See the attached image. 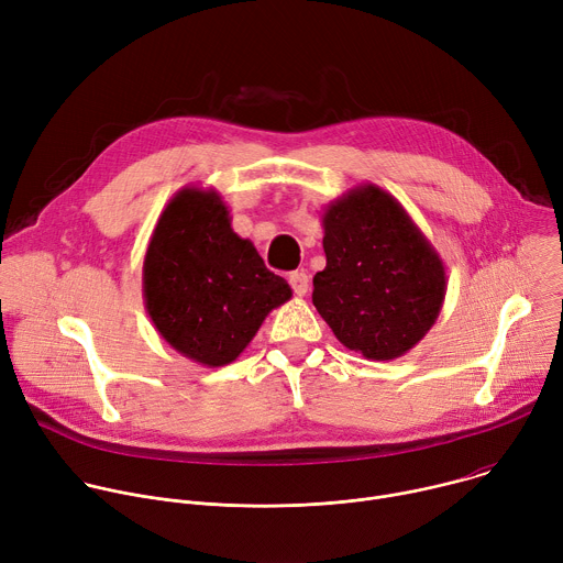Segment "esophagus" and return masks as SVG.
Returning a JSON list of instances; mask_svg holds the SVG:
<instances>
[{"mask_svg":"<svg viewBox=\"0 0 563 563\" xmlns=\"http://www.w3.org/2000/svg\"><path fill=\"white\" fill-rule=\"evenodd\" d=\"M289 285L296 296H305L309 289V276L305 272H291L289 274Z\"/></svg>","mask_w":563,"mask_h":563,"instance_id":"34e87169","label":"esophagus"}]
</instances>
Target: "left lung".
<instances>
[{
  "mask_svg": "<svg viewBox=\"0 0 563 563\" xmlns=\"http://www.w3.org/2000/svg\"><path fill=\"white\" fill-rule=\"evenodd\" d=\"M323 229L328 265L313 276V307L347 350L404 356L441 313V256L404 205L369 183L330 202Z\"/></svg>",
  "mask_w": 563,
  "mask_h": 563,
  "instance_id": "left-lung-1",
  "label": "left lung"
}]
</instances>
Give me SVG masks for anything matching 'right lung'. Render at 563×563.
<instances>
[{
    "mask_svg": "<svg viewBox=\"0 0 563 563\" xmlns=\"http://www.w3.org/2000/svg\"><path fill=\"white\" fill-rule=\"evenodd\" d=\"M142 296L157 334L178 354L222 367L243 354L291 287L231 229L218 191L185 187L151 233Z\"/></svg>",
    "mask_w": 563,
    "mask_h": 563,
    "instance_id": "right-lung-1",
    "label": "right lung"
}]
</instances>
